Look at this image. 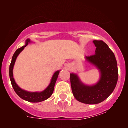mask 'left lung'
Here are the masks:
<instances>
[{
  "label": "left lung",
  "mask_w": 128,
  "mask_h": 128,
  "mask_svg": "<svg viewBox=\"0 0 128 128\" xmlns=\"http://www.w3.org/2000/svg\"><path fill=\"white\" fill-rule=\"evenodd\" d=\"M96 47L94 55L86 56V60L100 70L101 78L94 86L84 85L74 73L70 74L73 96L77 100L87 104H99L111 95L116 87L118 78L117 62L114 54L104 41L94 40Z\"/></svg>",
  "instance_id": "obj_1"
}]
</instances>
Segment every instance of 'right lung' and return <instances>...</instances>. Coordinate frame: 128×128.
<instances>
[{
	"instance_id": "right-lung-1",
	"label": "right lung",
	"mask_w": 128,
	"mask_h": 128,
	"mask_svg": "<svg viewBox=\"0 0 128 128\" xmlns=\"http://www.w3.org/2000/svg\"><path fill=\"white\" fill-rule=\"evenodd\" d=\"M31 41L30 39H27L26 41V45L21 47L20 48L18 49L14 54L12 58V62L10 64V68H9V75H10V81H11V83L12 86H13L14 90L16 92V94L20 97L21 98L24 100L28 101V102H40L41 101H45L46 100L48 99L50 96H52V93H53L54 90V87H55V85L56 82V80L58 77V75L59 74V70L56 71L54 73L52 78L50 81V85L48 86V87L44 90L42 92H27L22 90L21 88H20L17 84L15 82V80L13 78V70L14 68V65L15 62L16 60V59L20 52L24 50V48L27 46V45Z\"/></svg>"
}]
</instances>
